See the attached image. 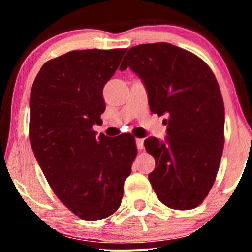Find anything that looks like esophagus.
<instances>
[{"label":"esophagus","mask_w":252,"mask_h":252,"mask_svg":"<svg viewBox=\"0 0 252 252\" xmlns=\"http://www.w3.org/2000/svg\"><path fill=\"white\" fill-rule=\"evenodd\" d=\"M143 138H136L135 142H136V147H137V149H143Z\"/></svg>","instance_id":"obj_1"}]
</instances>
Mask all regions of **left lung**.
Returning <instances> with one entry per match:
<instances>
[{
	"label": "left lung",
	"mask_w": 252,
	"mask_h": 252,
	"mask_svg": "<svg viewBox=\"0 0 252 252\" xmlns=\"http://www.w3.org/2000/svg\"><path fill=\"white\" fill-rule=\"evenodd\" d=\"M128 67L142 80L150 111L166 116L164 141H144L155 158L152 187L170 209H194L215 182L224 146V103L215 74L200 58L167 42L131 47L120 70Z\"/></svg>",
	"instance_id": "left-lung-1"
}]
</instances>
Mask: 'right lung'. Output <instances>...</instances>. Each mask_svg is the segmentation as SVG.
Listing matches in <instances>:
<instances>
[{
    "label": "right lung",
    "mask_w": 252,
    "mask_h": 252,
    "mask_svg": "<svg viewBox=\"0 0 252 252\" xmlns=\"http://www.w3.org/2000/svg\"><path fill=\"white\" fill-rule=\"evenodd\" d=\"M126 52H68L43 63L32 86V149L59 200L85 220L117 211L137 153L130 134L109 138L92 130L105 110L104 85Z\"/></svg>",
    "instance_id": "add662e5"
}]
</instances>
